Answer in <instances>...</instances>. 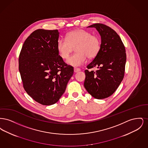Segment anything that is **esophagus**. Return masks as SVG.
<instances>
[{"instance_id":"34e87169","label":"esophagus","mask_w":148,"mask_h":148,"mask_svg":"<svg viewBox=\"0 0 148 148\" xmlns=\"http://www.w3.org/2000/svg\"><path fill=\"white\" fill-rule=\"evenodd\" d=\"M80 71L81 70H80V68H74V71L75 73H77L78 71Z\"/></svg>"}]
</instances>
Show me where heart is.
Masks as SVG:
<instances>
[{
    "label": "heart",
    "instance_id": "obj_1",
    "mask_svg": "<svg viewBox=\"0 0 148 148\" xmlns=\"http://www.w3.org/2000/svg\"><path fill=\"white\" fill-rule=\"evenodd\" d=\"M75 47L77 53L71 55L66 63L74 66H80L86 60V57L92 59L97 56L101 49V40L98 35L84 29L71 31L66 38H60L56 43L57 50L63 59H66Z\"/></svg>",
    "mask_w": 148,
    "mask_h": 148
}]
</instances>
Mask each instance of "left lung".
Returning <instances> with one entry per match:
<instances>
[{"label":"left lung","mask_w":148,"mask_h":148,"mask_svg":"<svg viewBox=\"0 0 148 148\" xmlns=\"http://www.w3.org/2000/svg\"><path fill=\"white\" fill-rule=\"evenodd\" d=\"M88 27L95 28L101 36V49L85 71L84 86L92 97L105 99L112 95L123 80L127 56L125 47L113 29L100 23ZM96 66L98 70L88 69Z\"/></svg>","instance_id":"8db88e82"}]
</instances>
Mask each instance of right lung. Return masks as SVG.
<instances>
[{
    "mask_svg": "<svg viewBox=\"0 0 148 148\" xmlns=\"http://www.w3.org/2000/svg\"><path fill=\"white\" fill-rule=\"evenodd\" d=\"M58 30L37 29L24 42L19 71L25 90L36 102L53 105L65 91L74 69L59 56Z\"/></svg>",
    "mask_w": 148,
    "mask_h": 148,
    "instance_id": "obj_1",
    "label": "right lung"
}]
</instances>
